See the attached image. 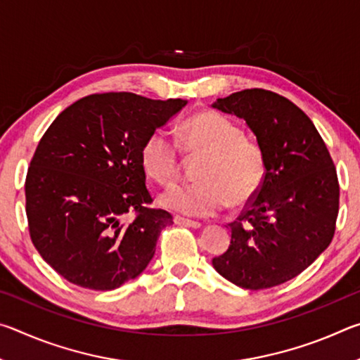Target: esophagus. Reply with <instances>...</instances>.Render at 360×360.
Instances as JSON below:
<instances>
[{
    "mask_svg": "<svg viewBox=\"0 0 360 360\" xmlns=\"http://www.w3.org/2000/svg\"><path fill=\"white\" fill-rule=\"evenodd\" d=\"M173 221H174V224H178V225H186V227L202 229V222L191 221V219H186V217H181V216H174Z\"/></svg>",
    "mask_w": 360,
    "mask_h": 360,
    "instance_id": "1",
    "label": "esophagus"
}]
</instances>
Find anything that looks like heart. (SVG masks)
Listing matches in <instances>:
<instances>
[{"label": "heart", "instance_id": "obj_1", "mask_svg": "<svg viewBox=\"0 0 360 360\" xmlns=\"http://www.w3.org/2000/svg\"><path fill=\"white\" fill-rule=\"evenodd\" d=\"M182 144L188 155H206L200 163L197 184L169 186L160 205L186 216L211 217L229 203L251 200L265 178L260 146L217 112L202 111L182 124ZM141 167L150 179L167 184L179 172L178 146L165 131H152L141 148Z\"/></svg>", "mask_w": 360, "mask_h": 360}]
</instances>
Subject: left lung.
<instances>
[{"mask_svg":"<svg viewBox=\"0 0 360 360\" xmlns=\"http://www.w3.org/2000/svg\"><path fill=\"white\" fill-rule=\"evenodd\" d=\"M212 108L245 120L265 157L264 182L230 224V246L212 266L243 289L283 284L333 238L340 186L332 157L311 119L270 90H241Z\"/></svg>","mask_w":360,"mask_h":360,"instance_id":"obj_1","label":"left lung"}]
</instances>
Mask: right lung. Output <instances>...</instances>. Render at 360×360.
<instances>
[{"mask_svg": "<svg viewBox=\"0 0 360 360\" xmlns=\"http://www.w3.org/2000/svg\"><path fill=\"white\" fill-rule=\"evenodd\" d=\"M187 100L111 92L81 98L57 115L30 163V236L70 283L112 290L141 275L160 231L173 224L152 210L141 148ZM135 212L131 221L126 216Z\"/></svg>", "mask_w": 360, "mask_h": 360, "instance_id": "1", "label": "right lung"}]
</instances>
